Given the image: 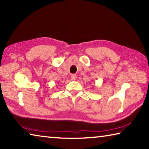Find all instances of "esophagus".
<instances>
[{
  "mask_svg": "<svg viewBox=\"0 0 149 149\" xmlns=\"http://www.w3.org/2000/svg\"><path fill=\"white\" fill-rule=\"evenodd\" d=\"M71 78H72V80L75 81V79H77V75H75V74H72V75H71Z\"/></svg>",
  "mask_w": 149,
  "mask_h": 149,
  "instance_id": "obj_1",
  "label": "esophagus"
}]
</instances>
